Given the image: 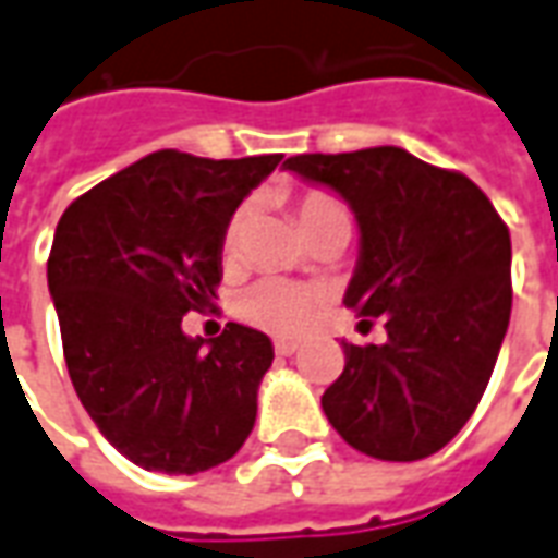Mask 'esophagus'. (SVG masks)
I'll list each match as a JSON object with an SVG mask.
<instances>
[{
    "mask_svg": "<svg viewBox=\"0 0 558 558\" xmlns=\"http://www.w3.org/2000/svg\"><path fill=\"white\" fill-rule=\"evenodd\" d=\"M295 350H299V344L290 341V338H278V341H275V353H278V356H292Z\"/></svg>",
    "mask_w": 558,
    "mask_h": 558,
    "instance_id": "obj_1",
    "label": "esophagus"
}]
</instances>
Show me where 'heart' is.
Masks as SVG:
<instances>
[{
  "instance_id": "b5f03b06",
  "label": "heart",
  "mask_w": 558,
  "mask_h": 558,
  "mask_svg": "<svg viewBox=\"0 0 558 558\" xmlns=\"http://www.w3.org/2000/svg\"><path fill=\"white\" fill-rule=\"evenodd\" d=\"M295 217L302 232L311 235L317 232L319 226L344 220L350 223L344 202L335 198L326 190H311L305 196L295 202ZM244 229H247V208L235 211V217L229 220L223 232V256L232 259L239 253L241 241H244ZM319 305V292L302 283H290V280H259L253 283L251 290L241 292L239 314L241 319H247L256 329H266L275 335H295L307 326V319L314 317V311Z\"/></svg>"
}]
</instances>
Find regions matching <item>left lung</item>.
I'll list each match as a JSON object with an SVG mask.
<instances>
[{"mask_svg": "<svg viewBox=\"0 0 558 558\" xmlns=\"http://www.w3.org/2000/svg\"><path fill=\"white\" fill-rule=\"evenodd\" d=\"M283 169L329 186L360 223L344 305L384 317V344H347L323 392L360 453L414 462L469 423L510 323V232L483 190L401 147L302 154ZM372 323V319H362Z\"/></svg>", "mask_w": 558, "mask_h": 558, "instance_id": "1", "label": "left lung"}]
</instances>
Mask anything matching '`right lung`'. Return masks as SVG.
Wrapping results in <instances>:
<instances>
[{
  "label": "right lung",
  "instance_id": "right-lung-1",
  "mask_svg": "<svg viewBox=\"0 0 558 558\" xmlns=\"http://www.w3.org/2000/svg\"><path fill=\"white\" fill-rule=\"evenodd\" d=\"M280 154L157 150L75 198L57 223L48 290L81 404L147 471L198 474L239 453L271 368L268 335L229 323L190 338L186 311L223 278V232Z\"/></svg>",
  "mask_w": 558,
  "mask_h": 558
}]
</instances>
